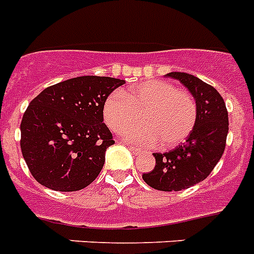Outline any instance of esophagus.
Listing matches in <instances>:
<instances>
[{"label": "esophagus", "mask_w": 254, "mask_h": 254, "mask_svg": "<svg viewBox=\"0 0 254 254\" xmlns=\"http://www.w3.org/2000/svg\"><path fill=\"white\" fill-rule=\"evenodd\" d=\"M129 150H130V151L133 152L134 155H139V154H142V150H141V148L134 147V146H129Z\"/></svg>", "instance_id": "esophagus-1"}]
</instances>
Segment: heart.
I'll list each match as a JSON object with an SVG mask.
<instances>
[{
	"instance_id": "heart-1",
	"label": "heart",
	"mask_w": 254,
	"mask_h": 254,
	"mask_svg": "<svg viewBox=\"0 0 254 254\" xmlns=\"http://www.w3.org/2000/svg\"><path fill=\"white\" fill-rule=\"evenodd\" d=\"M142 117L141 118L140 116ZM142 119L145 126L129 128ZM103 119L129 142L172 148L184 142L197 123L193 95L167 80H146L124 92H112L103 104Z\"/></svg>"
}]
</instances>
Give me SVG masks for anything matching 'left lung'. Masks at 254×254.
Here are the masks:
<instances>
[{
	"label": "left lung",
	"mask_w": 254,
	"mask_h": 254,
	"mask_svg": "<svg viewBox=\"0 0 254 254\" xmlns=\"http://www.w3.org/2000/svg\"><path fill=\"white\" fill-rule=\"evenodd\" d=\"M166 77L180 80L193 95L197 123L184 143L164 154H154L155 167L142 179L158 190L179 191L205 180L220 160L228 134V112L219 92L199 78L180 71Z\"/></svg>",
	"instance_id": "1"
}]
</instances>
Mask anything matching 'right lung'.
I'll return each mask as SVG.
<instances>
[{
  "label": "right lung",
  "mask_w": 254,
  "mask_h": 254,
  "mask_svg": "<svg viewBox=\"0 0 254 254\" xmlns=\"http://www.w3.org/2000/svg\"><path fill=\"white\" fill-rule=\"evenodd\" d=\"M124 83L111 77L71 78L30 103L20 123V148L35 180L53 190L75 191L98 177L115 143L103 123V104Z\"/></svg>",
  "instance_id": "obj_1"
}]
</instances>
